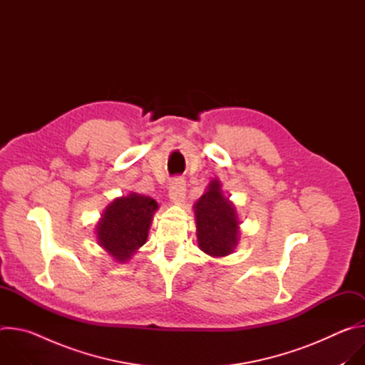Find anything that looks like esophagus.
<instances>
[{
	"instance_id": "34e87169",
	"label": "esophagus",
	"mask_w": 365,
	"mask_h": 365,
	"mask_svg": "<svg viewBox=\"0 0 365 365\" xmlns=\"http://www.w3.org/2000/svg\"><path fill=\"white\" fill-rule=\"evenodd\" d=\"M186 195V183L182 178H175L169 187V197L175 203H180Z\"/></svg>"
}]
</instances>
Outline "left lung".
Returning <instances> with one entry per match:
<instances>
[{
	"label": "left lung",
	"instance_id": "8db88e82",
	"mask_svg": "<svg viewBox=\"0 0 365 365\" xmlns=\"http://www.w3.org/2000/svg\"><path fill=\"white\" fill-rule=\"evenodd\" d=\"M199 248L214 257L231 254L238 240V221L234 206L212 180L210 189L195 205Z\"/></svg>",
	"mask_w": 365,
	"mask_h": 365
}]
</instances>
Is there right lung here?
<instances>
[{
	"instance_id": "add662e5",
	"label": "right lung",
	"mask_w": 365,
	"mask_h": 365,
	"mask_svg": "<svg viewBox=\"0 0 365 365\" xmlns=\"http://www.w3.org/2000/svg\"><path fill=\"white\" fill-rule=\"evenodd\" d=\"M158 202L130 193L117 197L98 224V241L115 259L124 263L147 240Z\"/></svg>"
}]
</instances>
